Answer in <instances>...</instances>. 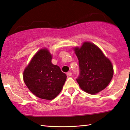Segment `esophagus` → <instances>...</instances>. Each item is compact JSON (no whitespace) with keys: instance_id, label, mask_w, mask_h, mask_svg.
<instances>
[{"instance_id":"obj_1","label":"esophagus","mask_w":130,"mask_h":130,"mask_svg":"<svg viewBox=\"0 0 130 130\" xmlns=\"http://www.w3.org/2000/svg\"><path fill=\"white\" fill-rule=\"evenodd\" d=\"M67 75H68V76H72V72H68V73H67Z\"/></svg>"}]
</instances>
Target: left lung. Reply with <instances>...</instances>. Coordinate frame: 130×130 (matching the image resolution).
Masks as SVG:
<instances>
[{
	"mask_svg": "<svg viewBox=\"0 0 130 130\" xmlns=\"http://www.w3.org/2000/svg\"><path fill=\"white\" fill-rule=\"evenodd\" d=\"M79 61V76L76 81L82 90L88 94H98L107 87L114 75L110 60L101 49L90 42H84L74 47Z\"/></svg>",
	"mask_w": 130,
	"mask_h": 130,
	"instance_id": "1",
	"label": "left lung"
}]
</instances>
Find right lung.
I'll use <instances>...</instances> for the list:
<instances>
[{
	"label": "right lung",
	"mask_w": 130,
	"mask_h": 130,
	"mask_svg": "<svg viewBox=\"0 0 130 130\" xmlns=\"http://www.w3.org/2000/svg\"><path fill=\"white\" fill-rule=\"evenodd\" d=\"M52 55L46 47L34 55L23 73L26 87L41 99L52 100L62 89L67 75L58 65L52 63Z\"/></svg>",
	"instance_id": "1"
}]
</instances>
